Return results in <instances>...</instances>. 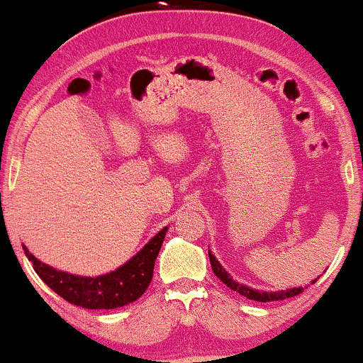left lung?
<instances>
[{
  "mask_svg": "<svg viewBox=\"0 0 363 363\" xmlns=\"http://www.w3.org/2000/svg\"><path fill=\"white\" fill-rule=\"evenodd\" d=\"M208 257H210L211 270H213V274L218 277V279L222 280L223 284L228 286V289L235 290L240 295L247 296V298L255 300V302H274V300H285V298H290V296L302 294V291H303V286H296V289H289V290H281V291L253 290V289H250V286L242 285V284H238V281H235L232 277H230L227 272H225V268L220 265V262L216 260L215 255L210 250H208ZM313 281H312V284H313Z\"/></svg>",
  "mask_w": 363,
  "mask_h": 363,
  "instance_id": "obj_1",
  "label": "left lung"
}]
</instances>
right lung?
Instances as JSON below:
<instances>
[{
  "instance_id": "1",
  "label": "right lung",
  "mask_w": 363,
  "mask_h": 363,
  "mask_svg": "<svg viewBox=\"0 0 363 363\" xmlns=\"http://www.w3.org/2000/svg\"><path fill=\"white\" fill-rule=\"evenodd\" d=\"M167 230L168 227L160 230L125 265L100 277H79L60 272L35 258L25 245H23V250L40 279L61 298L88 310H110L125 307L138 300L147 291L153 279L155 260L162 248Z\"/></svg>"
}]
</instances>
